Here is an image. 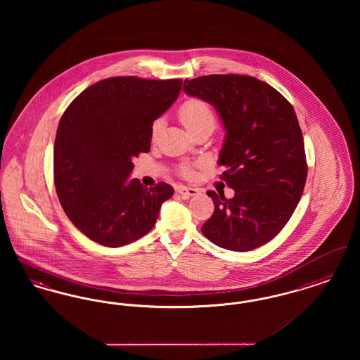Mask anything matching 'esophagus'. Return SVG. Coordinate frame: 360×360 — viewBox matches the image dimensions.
Listing matches in <instances>:
<instances>
[{"mask_svg": "<svg viewBox=\"0 0 360 360\" xmlns=\"http://www.w3.org/2000/svg\"><path fill=\"white\" fill-rule=\"evenodd\" d=\"M176 191H178L182 197H185V198L193 197V195H195V194L200 193L198 188H190V186H179V188H176Z\"/></svg>", "mask_w": 360, "mask_h": 360, "instance_id": "esophagus-1", "label": "esophagus"}]
</instances>
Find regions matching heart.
Segmentation results:
<instances>
[{
  "mask_svg": "<svg viewBox=\"0 0 360 360\" xmlns=\"http://www.w3.org/2000/svg\"><path fill=\"white\" fill-rule=\"evenodd\" d=\"M179 117L181 121L184 122L185 128L188 131H191L197 127H201V125H216V119H214V115L212 112V109L209 108L207 103H204L202 100H197V98H193V100H188L186 103H184L179 109ZM162 124L163 121L162 119H156L151 125V136L156 137L160 128H162ZM186 174H188V170H185Z\"/></svg>",
  "mask_w": 360,
  "mask_h": 360,
  "instance_id": "1",
  "label": "heart"
}]
</instances>
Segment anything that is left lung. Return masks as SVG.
Returning a JSON list of instances; mask_svg holds the SVG:
<instances>
[{
    "label": "left lung",
    "instance_id": "1",
    "mask_svg": "<svg viewBox=\"0 0 360 360\" xmlns=\"http://www.w3.org/2000/svg\"><path fill=\"white\" fill-rule=\"evenodd\" d=\"M188 96L210 103L225 129L219 165L235 190L229 200L207 191L214 202L202 225L206 239L231 251H251L282 231L307 181L304 137L291 103L254 77L213 74L185 79Z\"/></svg>",
    "mask_w": 360,
    "mask_h": 360
}]
</instances>
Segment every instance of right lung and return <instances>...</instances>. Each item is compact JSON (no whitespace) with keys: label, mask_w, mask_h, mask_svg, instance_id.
<instances>
[{"label":"right lung","mask_w":360,"mask_h":360,"mask_svg":"<svg viewBox=\"0 0 360 360\" xmlns=\"http://www.w3.org/2000/svg\"><path fill=\"white\" fill-rule=\"evenodd\" d=\"M182 89L181 79L113 77L84 90L59 121L53 182L59 202L87 238L121 247L154 228L174 188L129 179L132 159L151 147V125Z\"/></svg>","instance_id":"obj_1"}]
</instances>
